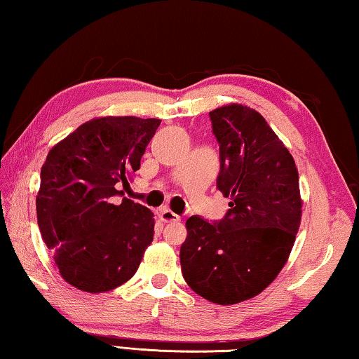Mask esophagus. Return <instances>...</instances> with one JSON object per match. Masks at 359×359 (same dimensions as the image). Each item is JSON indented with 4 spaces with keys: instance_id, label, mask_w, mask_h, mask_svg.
<instances>
[{
    "instance_id": "esophagus-1",
    "label": "esophagus",
    "mask_w": 359,
    "mask_h": 359,
    "mask_svg": "<svg viewBox=\"0 0 359 359\" xmlns=\"http://www.w3.org/2000/svg\"><path fill=\"white\" fill-rule=\"evenodd\" d=\"M159 219H161L163 222H177L180 221V216L168 210V208H163V210H159Z\"/></svg>"
}]
</instances>
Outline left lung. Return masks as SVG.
I'll use <instances>...</instances> for the list:
<instances>
[{"label": "left lung", "instance_id": "obj_1", "mask_svg": "<svg viewBox=\"0 0 359 359\" xmlns=\"http://www.w3.org/2000/svg\"><path fill=\"white\" fill-rule=\"evenodd\" d=\"M210 117L221 158L217 189L231 208L221 222H185L180 266L191 290L227 306L259 295L279 276L303 201L295 161L258 111L232 103Z\"/></svg>", "mask_w": 359, "mask_h": 359}]
</instances>
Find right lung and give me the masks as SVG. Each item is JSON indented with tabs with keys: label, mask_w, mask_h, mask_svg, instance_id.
<instances>
[{
	"label": "right lung",
	"mask_w": 359,
	"mask_h": 359,
	"mask_svg": "<svg viewBox=\"0 0 359 359\" xmlns=\"http://www.w3.org/2000/svg\"><path fill=\"white\" fill-rule=\"evenodd\" d=\"M159 119L95 117L56 143L41 168L36 219L64 280L103 293L132 279L153 242L154 214L126 189Z\"/></svg>",
	"instance_id": "1"
}]
</instances>
